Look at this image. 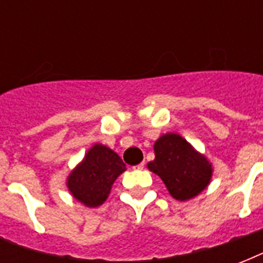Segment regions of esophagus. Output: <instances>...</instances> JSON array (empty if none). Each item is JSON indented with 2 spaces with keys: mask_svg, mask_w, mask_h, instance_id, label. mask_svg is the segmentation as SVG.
<instances>
[{
  "mask_svg": "<svg viewBox=\"0 0 263 263\" xmlns=\"http://www.w3.org/2000/svg\"><path fill=\"white\" fill-rule=\"evenodd\" d=\"M143 168H144V162H140V164H138L134 166V169H143Z\"/></svg>",
  "mask_w": 263,
  "mask_h": 263,
  "instance_id": "34e87169",
  "label": "esophagus"
}]
</instances>
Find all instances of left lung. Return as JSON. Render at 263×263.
Returning <instances> with one entry per match:
<instances>
[{
  "label": "left lung",
  "instance_id": "left-lung-1",
  "mask_svg": "<svg viewBox=\"0 0 263 263\" xmlns=\"http://www.w3.org/2000/svg\"><path fill=\"white\" fill-rule=\"evenodd\" d=\"M154 153L156 158L148 162V169L160 176L175 199H191L210 181L212 165L180 135L161 136L154 144Z\"/></svg>",
  "mask_w": 263,
  "mask_h": 263
}]
</instances>
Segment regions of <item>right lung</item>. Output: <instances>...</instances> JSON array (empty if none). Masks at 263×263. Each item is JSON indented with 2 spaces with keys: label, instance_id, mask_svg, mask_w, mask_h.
<instances>
[{
  "label": "right lung",
  "instance_id": "obj_1",
  "mask_svg": "<svg viewBox=\"0 0 263 263\" xmlns=\"http://www.w3.org/2000/svg\"><path fill=\"white\" fill-rule=\"evenodd\" d=\"M125 171V164L113 150L95 144L83 162L68 177V188L76 199L88 208L106 200L111 184Z\"/></svg>",
  "mask_w": 263,
  "mask_h": 263
}]
</instances>
